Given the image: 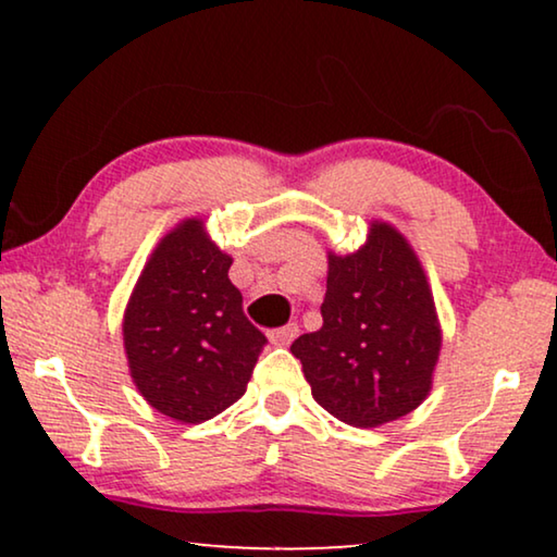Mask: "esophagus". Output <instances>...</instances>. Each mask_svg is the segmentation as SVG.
Here are the masks:
<instances>
[{
  "label": "esophagus",
  "mask_w": 557,
  "mask_h": 557,
  "mask_svg": "<svg viewBox=\"0 0 557 557\" xmlns=\"http://www.w3.org/2000/svg\"><path fill=\"white\" fill-rule=\"evenodd\" d=\"M296 337H299V326L296 324H286V326H281V330H273L269 334L271 345H276V347H288Z\"/></svg>",
  "instance_id": "1"
}]
</instances>
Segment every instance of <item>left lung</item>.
Returning <instances> with one entry per match:
<instances>
[{
  "instance_id": "8db88e82",
  "label": "left lung",
  "mask_w": 557,
  "mask_h": 557,
  "mask_svg": "<svg viewBox=\"0 0 557 557\" xmlns=\"http://www.w3.org/2000/svg\"><path fill=\"white\" fill-rule=\"evenodd\" d=\"M324 324L292 355L326 413L355 429L398 421L429 398L441 355L436 301L406 235L370 220L352 253H326Z\"/></svg>"
}]
</instances>
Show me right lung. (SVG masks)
<instances>
[{"label": "right lung", "instance_id": "1", "mask_svg": "<svg viewBox=\"0 0 557 557\" xmlns=\"http://www.w3.org/2000/svg\"><path fill=\"white\" fill-rule=\"evenodd\" d=\"M231 263L205 218H185L157 243L128 296L121 322L128 375L172 421H210L240 400L265 345L243 314Z\"/></svg>", "mask_w": 557, "mask_h": 557}]
</instances>
